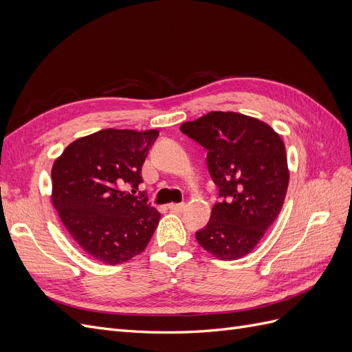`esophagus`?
<instances>
[{"label": "esophagus", "mask_w": 352, "mask_h": 352, "mask_svg": "<svg viewBox=\"0 0 352 352\" xmlns=\"http://www.w3.org/2000/svg\"><path fill=\"white\" fill-rule=\"evenodd\" d=\"M168 210L173 212H182L185 210V204H168Z\"/></svg>", "instance_id": "1"}]
</instances>
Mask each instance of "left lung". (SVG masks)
Here are the masks:
<instances>
[{
    "label": "left lung",
    "mask_w": 352,
    "mask_h": 352,
    "mask_svg": "<svg viewBox=\"0 0 352 352\" xmlns=\"http://www.w3.org/2000/svg\"><path fill=\"white\" fill-rule=\"evenodd\" d=\"M180 131L207 150L208 172L221 198L195 238L220 260L241 258L283 206L289 172L280 136L267 123L232 111H211Z\"/></svg>",
    "instance_id": "8db88e82"
}]
</instances>
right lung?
<instances>
[{"mask_svg": "<svg viewBox=\"0 0 352 352\" xmlns=\"http://www.w3.org/2000/svg\"><path fill=\"white\" fill-rule=\"evenodd\" d=\"M157 131L104 129L72 142L51 170L52 204L79 247L105 264L141 254L160 221L142 184ZM133 187V194L126 192Z\"/></svg>", "mask_w": 352, "mask_h": 352, "instance_id": "add662e5", "label": "right lung"}]
</instances>
